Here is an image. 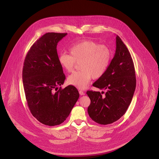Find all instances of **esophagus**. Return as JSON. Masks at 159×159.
<instances>
[{
    "label": "esophagus",
    "mask_w": 159,
    "mask_h": 159,
    "mask_svg": "<svg viewBox=\"0 0 159 159\" xmlns=\"http://www.w3.org/2000/svg\"><path fill=\"white\" fill-rule=\"evenodd\" d=\"M79 93H80V94L81 95H85L84 92L81 91V90H80V91H79Z\"/></svg>",
    "instance_id": "1"
}]
</instances>
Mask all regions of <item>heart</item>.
Segmentation results:
<instances>
[{
    "mask_svg": "<svg viewBox=\"0 0 159 159\" xmlns=\"http://www.w3.org/2000/svg\"><path fill=\"white\" fill-rule=\"evenodd\" d=\"M69 52L70 54L63 52L59 55V64L66 71L71 72L76 63L80 62L81 70L67 78L69 84L79 89L86 88L92 78H101L108 68L112 57L108 46L90 40L75 43L69 48Z\"/></svg>",
    "mask_w": 159,
    "mask_h": 159,
    "instance_id": "obj_1",
    "label": "heart"
}]
</instances>
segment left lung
<instances>
[{"instance_id":"left-lung-1","label":"left lung","mask_w":159,"mask_h":159,"mask_svg":"<svg viewBox=\"0 0 159 159\" xmlns=\"http://www.w3.org/2000/svg\"><path fill=\"white\" fill-rule=\"evenodd\" d=\"M92 85L106 91L103 97V91L86 92L91 100L88 112L93 121L107 125L125 113L136 88V76L131 55L118 35L115 54L108 68Z\"/></svg>"}]
</instances>
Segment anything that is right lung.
Segmentation results:
<instances>
[{
    "label": "right lung",
    "instance_id": "1",
    "mask_svg": "<svg viewBox=\"0 0 159 159\" xmlns=\"http://www.w3.org/2000/svg\"><path fill=\"white\" fill-rule=\"evenodd\" d=\"M67 34L46 33L31 46L24 62L23 86L28 107L34 117L49 126L64 122L80 97L71 85L57 91L66 76L56 48Z\"/></svg>",
    "mask_w": 159,
    "mask_h": 159
}]
</instances>
